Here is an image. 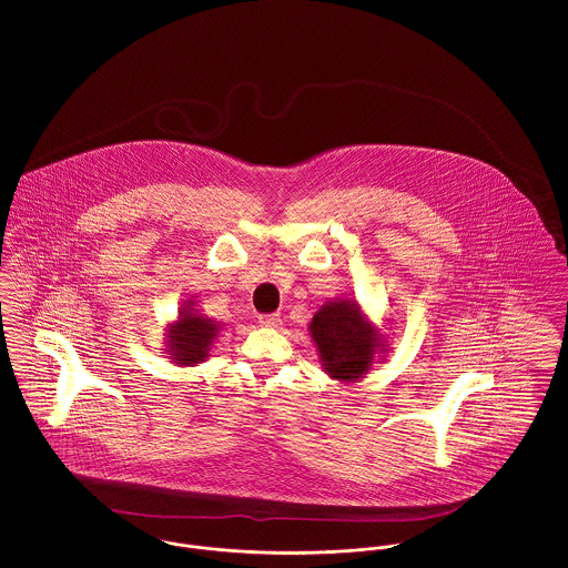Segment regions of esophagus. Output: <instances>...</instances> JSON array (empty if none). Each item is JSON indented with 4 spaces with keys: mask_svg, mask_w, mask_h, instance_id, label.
<instances>
[{
    "mask_svg": "<svg viewBox=\"0 0 568 568\" xmlns=\"http://www.w3.org/2000/svg\"><path fill=\"white\" fill-rule=\"evenodd\" d=\"M260 322H262V326H267V328H278L281 326V313H263V315H260Z\"/></svg>",
    "mask_w": 568,
    "mask_h": 568,
    "instance_id": "obj_1",
    "label": "esophagus"
}]
</instances>
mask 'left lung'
I'll return each instance as SVG.
<instances>
[{
  "mask_svg": "<svg viewBox=\"0 0 568 568\" xmlns=\"http://www.w3.org/2000/svg\"><path fill=\"white\" fill-rule=\"evenodd\" d=\"M324 369L339 381H354L369 369L376 333L365 324L358 306L348 301L322 306L311 322Z\"/></svg>",
  "mask_w": 568,
  "mask_h": 568,
  "instance_id": "left-lung-1",
  "label": "left lung"
}]
</instances>
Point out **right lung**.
<instances>
[{"instance_id":"obj_1","label":"right lung","mask_w":568,"mask_h":568,"mask_svg":"<svg viewBox=\"0 0 568 568\" xmlns=\"http://www.w3.org/2000/svg\"><path fill=\"white\" fill-rule=\"evenodd\" d=\"M179 313H181V317L169 335L171 346H173V354L181 365H192L207 356V349L214 344V337L219 331L203 315H196L185 308H181Z\"/></svg>"}]
</instances>
